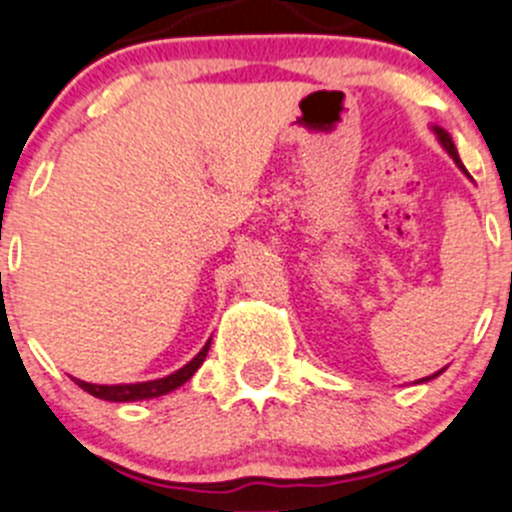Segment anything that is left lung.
<instances>
[{"instance_id":"8db88e82","label":"left lung","mask_w":512,"mask_h":512,"mask_svg":"<svg viewBox=\"0 0 512 512\" xmlns=\"http://www.w3.org/2000/svg\"><path fill=\"white\" fill-rule=\"evenodd\" d=\"M435 133H437V138H440V143H442V145H445V150H447V153H450V155H452V160H455V163H457V165H460V170H465V165H462V160H460V158H457V150H455V143H452V138H450V135H447V133H445V130H442V128H435ZM465 173H467V170H465ZM467 175H470V173H467ZM437 374H440V372H437ZM437 374H432V377H437ZM427 379H430V377H427Z\"/></svg>"}]
</instances>
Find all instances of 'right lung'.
Segmentation results:
<instances>
[{"label": "right lung", "mask_w": 512, "mask_h": 512, "mask_svg": "<svg viewBox=\"0 0 512 512\" xmlns=\"http://www.w3.org/2000/svg\"><path fill=\"white\" fill-rule=\"evenodd\" d=\"M208 347H211V342H208L206 347H203L201 352H198L196 357H193L191 362L186 364V367H180L178 372L168 374V377H163V379H153V382H138V384H90V382H82V379H75V382L80 384V387L85 389V392H90L92 397L107 399V402H135V399L160 397V394H168V392H173V389H178L180 384H186L188 379H191L193 374H196V369L201 367L203 359H206Z\"/></svg>", "instance_id": "right-lung-1"}]
</instances>
